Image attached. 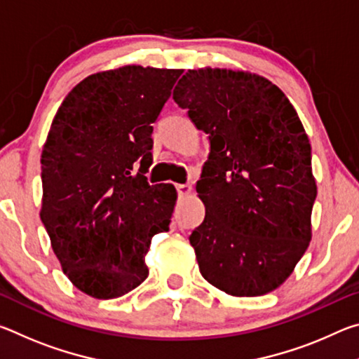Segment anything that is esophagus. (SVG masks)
<instances>
[{
	"label": "esophagus",
	"instance_id": "1",
	"mask_svg": "<svg viewBox=\"0 0 359 359\" xmlns=\"http://www.w3.org/2000/svg\"><path fill=\"white\" fill-rule=\"evenodd\" d=\"M175 188H177L179 196H188V194H191V191H193V187L187 185V184H179V185H175Z\"/></svg>",
	"mask_w": 359,
	"mask_h": 359
}]
</instances>
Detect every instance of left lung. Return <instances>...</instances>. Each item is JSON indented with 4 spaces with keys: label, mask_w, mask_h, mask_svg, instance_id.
Returning <instances> with one entry per match:
<instances>
[{
    "label": "left lung",
    "mask_w": 359,
    "mask_h": 359,
    "mask_svg": "<svg viewBox=\"0 0 359 359\" xmlns=\"http://www.w3.org/2000/svg\"><path fill=\"white\" fill-rule=\"evenodd\" d=\"M174 101L209 135L196 191L204 222L190 244L203 277L231 296L271 293L312 239L311 142L277 85L248 71L188 69Z\"/></svg>",
    "instance_id": "8db88e82"
}]
</instances>
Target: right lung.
<instances>
[{"label":"right lung","instance_id":"1","mask_svg":"<svg viewBox=\"0 0 359 359\" xmlns=\"http://www.w3.org/2000/svg\"><path fill=\"white\" fill-rule=\"evenodd\" d=\"M182 69L128 65L85 77L53 117L41 155V220L71 283L114 299L149 276L151 238L169 229L174 185H149L151 123Z\"/></svg>","mask_w":359,"mask_h":359}]
</instances>
